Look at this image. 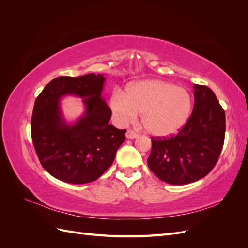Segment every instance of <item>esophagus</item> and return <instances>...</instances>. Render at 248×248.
Masks as SVG:
<instances>
[{
    "instance_id": "34e87169",
    "label": "esophagus",
    "mask_w": 248,
    "mask_h": 248,
    "mask_svg": "<svg viewBox=\"0 0 248 248\" xmlns=\"http://www.w3.org/2000/svg\"><path fill=\"white\" fill-rule=\"evenodd\" d=\"M126 138L127 139H136V138H138V133L136 131L129 129L126 132Z\"/></svg>"
}]
</instances>
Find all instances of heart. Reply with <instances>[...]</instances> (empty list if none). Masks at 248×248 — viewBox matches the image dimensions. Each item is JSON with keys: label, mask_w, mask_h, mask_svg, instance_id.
I'll return each mask as SVG.
<instances>
[{"label": "heart", "mask_w": 248, "mask_h": 248, "mask_svg": "<svg viewBox=\"0 0 248 248\" xmlns=\"http://www.w3.org/2000/svg\"><path fill=\"white\" fill-rule=\"evenodd\" d=\"M191 107V96L186 89L159 79L134 82L126 93L116 90L109 99V108L120 124L134 121L141 112L146 130L159 138L181 129L189 118Z\"/></svg>", "instance_id": "heart-1"}]
</instances>
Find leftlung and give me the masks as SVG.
Instances as JSON below:
<instances>
[{
    "mask_svg": "<svg viewBox=\"0 0 248 248\" xmlns=\"http://www.w3.org/2000/svg\"><path fill=\"white\" fill-rule=\"evenodd\" d=\"M192 114L176 136L152 139L148 166L161 181L183 185L207 176L218 160L226 132V115L214 92L193 86Z\"/></svg>",
    "mask_w": 248,
    "mask_h": 248,
    "instance_id": "left-lung-1",
    "label": "left lung"
}]
</instances>
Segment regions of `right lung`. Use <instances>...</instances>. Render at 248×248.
<instances>
[{
    "label": "right lung",
    "mask_w": 248,
    "mask_h": 248,
    "mask_svg": "<svg viewBox=\"0 0 248 248\" xmlns=\"http://www.w3.org/2000/svg\"><path fill=\"white\" fill-rule=\"evenodd\" d=\"M106 78L89 73L59 77L42 90L34 104L31 133L42 167L58 180L93 182L114 161L126 130L109 124L111 110L101 96ZM83 98L86 109L76 123L67 124L59 101L64 95Z\"/></svg>",
    "instance_id": "obj_1"
}]
</instances>
